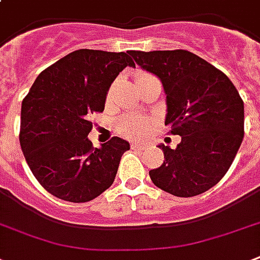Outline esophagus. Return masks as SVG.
<instances>
[{
  "instance_id": "esophagus-1",
  "label": "esophagus",
  "mask_w": 260,
  "mask_h": 260,
  "mask_svg": "<svg viewBox=\"0 0 260 260\" xmlns=\"http://www.w3.org/2000/svg\"><path fill=\"white\" fill-rule=\"evenodd\" d=\"M144 144H140V143H132V144H131V148H132V150H144Z\"/></svg>"
}]
</instances>
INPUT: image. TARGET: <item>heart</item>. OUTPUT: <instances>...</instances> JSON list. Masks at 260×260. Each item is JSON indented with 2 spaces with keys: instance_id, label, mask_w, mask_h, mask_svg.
<instances>
[{
  "instance_id": "heart-1",
  "label": "heart",
  "mask_w": 260,
  "mask_h": 260,
  "mask_svg": "<svg viewBox=\"0 0 260 260\" xmlns=\"http://www.w3.org/2000/svg\"><path fill=\"white\" fill-rule=\"evenodd\" d=\"M148 78H151V75L140 74L138 77V82ZM148 125H150V120L146 116H142V114H129L126 117H122L117 124L118 131L122 135L128 136V138H140V136L146 134L147 129H148Z\"/></svg>"
}]
</instances>
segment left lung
I'll return each instance as SVG.
<instances>
[{
  "label": "left lung",
  "instance_id": "1",
  "mask_svg": "<svg viewBox=\"0 0 260 260\" xmlns=\"http://www.w3.org/2000/svg\"><path fill=\"white\" fill-rule=\"evenodd\" d=\"M166 94V121L177 148L159 144L163 165L150 171L159 189L193 197L213 187L234 162L244 136V104L224 73L185 50L131 51Z\"/></svg>",
  "mask_w": 260,
  "mask_h": 260
}]
</instances>
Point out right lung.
<instances>
[{
    "label": "right lung",
    "instance_id": "right-lung-1",
    "mask_svg": "<svg viewBox=\"0 0 260 260\" xmlns=\"http://www.w3.org/2000/svg\"><path fill=\"white\" fill-rule=\"evenodd\" d=\"M126 66L128 52L78 50L42 71L21 104L20 144L39 183L55 197L87 202L112 186L129 150L121 138L94 148L90 114L105 109L106 94Z\"/></svg>",
    "mask_w": 260,
    "mask_h": 260
}]
</instances>
